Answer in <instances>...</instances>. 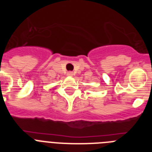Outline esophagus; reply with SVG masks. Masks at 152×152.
I'll return each instance as SVG.
<instances>
[{
	"mask_svg": "<svg viewBox=\"0 0 152 152\" xmlns=\"http://www.w3.org/2000/svg\"><path fill=\"white\" fill-rule=\"evenodd\" d=\"M67 75L69 76H73V72H67Z\"/></svg>",
	"mask_w": 152,
	"mask_h": 152,
	"instance_id": "obj_1",
	"label": "esophagus"
}]
</instances>
